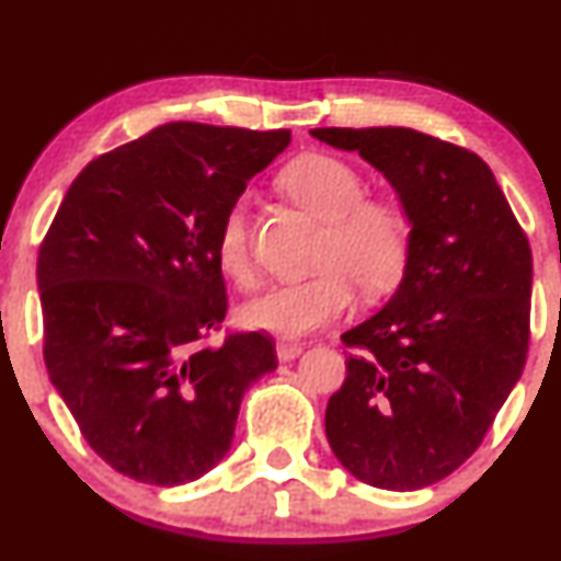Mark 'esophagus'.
<instances>
[{
    "instance_id": "esophagus-1",
    "label": "esophagus",
    "mask_w": 561,
    "mask_h": 561,
    "mask_svg": "<svg viewBox=\"0 0 561 561\" xmlns=\"http://www.w3.org/2000/svg\"><path fill=\"white\" fill-rule=\"evenodd\" d=\"M302 345L300 340H287L282 337L279 343H276V356H279V362H289V358H298L302 353Z\"/></svg>"
}]
</instances>
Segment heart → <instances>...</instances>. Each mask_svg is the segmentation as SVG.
I'll return each mask as SVG.
<instances>
[{
	"label": "heart",
	"mask_w": 561,
	"mask_h": 561,
	"mask_svg": "<svg viewBox=\"0 0 561 561\" xmlns=\"http://www.w3.org/2000/svg\"><path fill=\"white\" fill-rule=\"evenodd\" d=\"M282 192L324 221L313 268L317 274L282 282L244 302L240 319L274 334H306L340 319L364 295H385L403 279L414 250V214L396 195H364L366 179L330 152H302L282 169ZM214 255L237 287L255 285L250 224L244 203H231L218 221Z\"/></svg>",
	"instance_id": "1"
}]
</instances>
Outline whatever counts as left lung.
I'll use <instances>...</instances> for the list:
<instances>
[{
    "mask_svg": "<svg viewBox=\"0 0 561 561\" xmlns=\"http://www.w3.org/2000/svg\"><path fill=\"white\" fill-rule=\"evenodd\" d=\"M358 150L414 214V250L388 306L347 330L327 437L347 472L416 491L461 467L517 385L530 347L533 253L488 163L401 126L311 128Z\"/></svg>",
    "mask_w": 561,
    "mask_h": 561,
    "instance_id": "1",
    "label": "left lung"
}]
</instances>
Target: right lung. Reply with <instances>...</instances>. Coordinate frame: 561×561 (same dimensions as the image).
<instances>
[{"label": "right lung", "instance_id": "obj_1", "mask_svg": "<svg viewBox=\"0 0 561 561\" xmlns=\"http://www.w3.org/2000/svg\"><path fill=\"white\" fill-rule=\"evenodd\" d=\"M289 131L176 121L83 169L38 244L44 364L115 472L173 488L234 437L244 390L276 369L268 332H227L218 221Z\"/></svg>", "mask_w": 561, "mask_h": 561}]
</instances>
